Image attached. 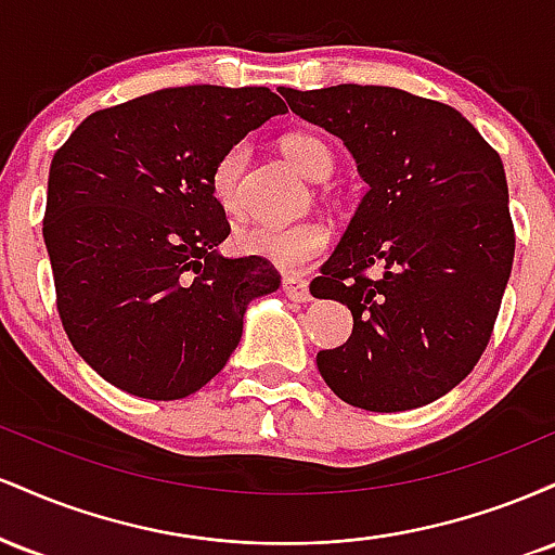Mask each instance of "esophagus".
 Wrapping results in <instances>:
<instances>
[{
    "mask_svg": "<svg viewBox=\"0 0 555 555\" xmlns=\"http://www.w3.org/2000/svg\"><path fill=\"white\" fill-rule=\"evenodd\" d=\"M282 289L284 295L295 299V302H310V299H313V295H310V284L299 276H286L282 282Z\"/></svg>",
    "mask_w": 555,
    "mask_h": 555,
    "instance_id": "1",
    "label": "esophagus"
}]
</instances>
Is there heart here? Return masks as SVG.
I'll return each instance as SVG.
<instances>
[{
    "label": "heart",
    "instance_id": "obj_1",
    "mask_svg": "<svg viewBox=\"0 0 555 555\" xmlns=\"http://www.w3.org/2000/svg\"><path fill=\"white\" fill-rule=\"evenodd\" d=\"M282 151L295 167L310 180H328L336 167L334 149L321 135L308 130L286 132ZM247 162V145L234 143L216 158L211 169V193L221 208L229 214L240 211V180ZM331 232L323 221L308 219L289 227H250L237 234V245L247 256L269 260L282 271H302L323 256L328 247Z\"/></svg>",
    "mask_w": 555,
    "mask_h": 555
}]
</instances>
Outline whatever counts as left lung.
Returning a JSON list of instances; mask_svg holds the SVG:
<instances>
[{
	"mask_svg": "<svg viewBox=\"0 0 555 555\" xmlns=\"http://www.w3.org/2000/svg\"><path fill=\"white\" fill-rule=\"evenodd\" d=\"M289 109L352 151L358 214L310 284L352 310V336L318 352L336 397L371 412L430 404L486 352L514 263L501 156L460 112L386 86L279 88ZM373 264L385 276L371 280Z\"/></svg>",
	"mask_w": 555,
	"mask_h": 555,
	"instance_id": "left-lung-1",
	"label": "left lung"
}]
</instances>
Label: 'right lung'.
Returning a JSON list of instances; mask_svg holds the SVG:
<instances>
[{"label":"right lung","mask_w":555,"mask_h":555,"mask_svg":"<svg viewBox=\"0 0 555 555\" xmlns=\"http://www.w3.org/2000/svg\"><path fill=\"white\" fill-rule=\"evenodd\" d=\"M269 88H164L93 112L49 169L43 242L75 352L132 397L195 393L240 344L250 299L279 289L263 258H224L211 169L284 114Z\"/></svg>","instance_id":"add662e5"}]
</instances>
